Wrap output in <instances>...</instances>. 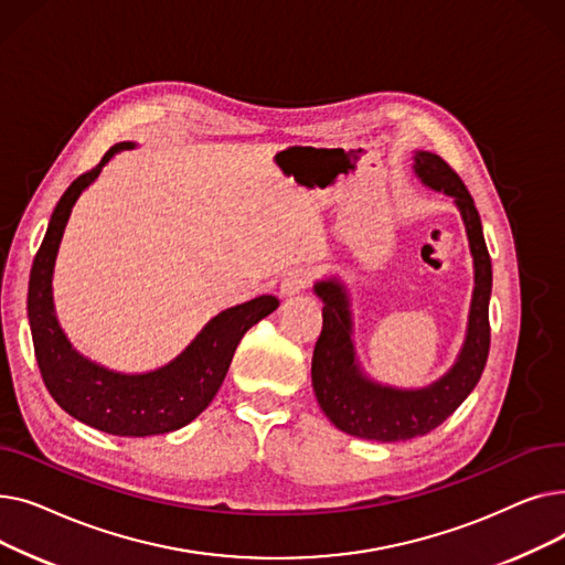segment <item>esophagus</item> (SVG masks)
<instances>
[{
  "instance_id": "1",
  "label": "esophagus",
  "mask_w": 565,
  "mask_h": 565,
  "mask_svg": "<svg viewBox=\"0 0 565 565\" xmlns=\"http://www.w3.org/2000/svg\"><path fill=\"white\" fill-rule=\"evenodd\" d=\"M311 281H313V270H309V267H292V270L286 273L281 279V292L295 295L305 290Z\"/></svg>"
}]
</instances>
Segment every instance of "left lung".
Listing matches in <instances>:
<instances>
[{
	"label": "left lung",
	"instance_id": "left-lung-1",
	"mask_svg": "<svg viewBox=\"0 0 565 565\" xmlns=\"http://www.w3.org/2000/svg\"><path fill=\"white\" fill-rule=\"evenodd\" d=\"M414 171L435 190L456 199L467 226L469 247L473 256V298L469 311L467 341L456 366L419 392H398L362 377L350 341V311L343 286L339 281L316 284V295L322 300V330L313 348L311 380L313 392L328 414V419L343 433L375 439L405 441L426 435L447 422L460 403L477 387L490 352V290L492 263L486 247L483 226L477 205L460 175L439 156L422 151L414 158Z\"/></svg>",
	"mask_w": 565,
	"mask_h": 565
}]
</instances>
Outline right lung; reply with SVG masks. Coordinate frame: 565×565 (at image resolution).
Masks as SVG:
<instances>
[{
    "label": "right lung",
    "mask_w": 565,
    "mask_h": 565,
    "mask_svg": "<svg viewBox=\"0 0 565 565\" xmlns=\"http://www.w3.org/2000/svg\"><path fill=\"white\" fill-rule=\"evenodd\" d=\"M126 148H132V143H114L103 160L77 175L58 199L29 275L26 311L36 362L50 396L71 417L96 430L118 437H146L183 428L211 405L237 343L252 324L279 307V300L275 295H260L222 311L205 324L183 354L153 373H114L77 354L58 328L52 307L54 258L73 203L86 185L96 181L105 162Z\"/></svg>",
    "instance_id": "add662e5"
}]
</instances>
